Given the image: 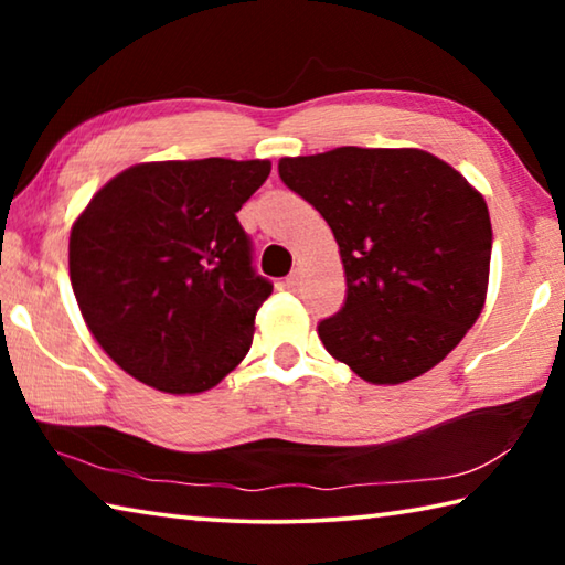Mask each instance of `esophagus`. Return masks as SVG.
Wrapping results in <instances>:
<instances>
[{
    "label": "esophagus",
    "instance_id": "obj_1",
    "mask_svg": "<svg viewBox=\"0 0 565 565\" xmlns=\"http://www.w3.org/2000/svg\"><path fill=\"white\" fill-rule=\"evenodd\" d=\"M301 279H303V274H301V269H294L291 274H289V279H286V286H289L291 291H299V286H301Z\"/></svg>",
    "mask_w": 565,
    "mask_h": 565
}]
</instances>
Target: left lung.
Returning a JSON list of instances; mask_svg holds the SVG:
<instances>
[{"mask_svg":"<svg viewBox=\"0 0 565 565\" xmlns=\"http://www.w3.org/2000/svg\"><path fill=\"white\" fill-rule=\"evenodd\" d=\"M279 177L339 244L347 301L319 323L331 356L376 386L441 363L489 291L493 234L481 191L424 149L284 157Z\"/></svg>","mask_w":565,"mask_h":565,"instance_id":"1","label":"left lung"}]
</instances>
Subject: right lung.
Instances as JSON below:
<instances>
[{
  "label": "right lung",
  "mask_w": 565,
  "mask_h": 565,
  "mask_svg": "<svg viewBox=\"0 0 565 565\" xmlns=\"http://www.w3.org/2000/svg\"><path fill=\"white\" fill-rule=\"evenodd\" d=\"M269 171V159L145 161L109 179L76 216V303L129 376L186 396L242 363L271 284L252 269L236 212Z\"/></svg>",
  "instance_id": "add662e5"
}]
</instances>
